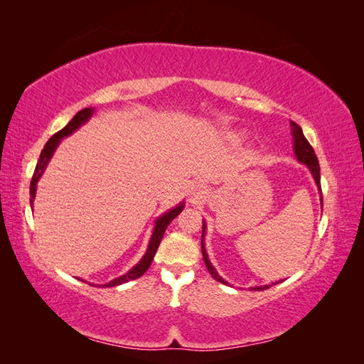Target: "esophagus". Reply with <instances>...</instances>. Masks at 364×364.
Instances as JSON below:
<instances>
[{"label": "esophagus", "instance_id": "1", "mask_svg": "<svg viewBox=\"0 0 364 364\" xmlns=\"http://www.w3.org/2000/svg\"><path fill=\"white\" fill-rule=\"evenodd\" d=\"M205 194H206V186L202 183H194L190 186L188 200L191 203H199L200 200L205 199Z\"/></svg>", "mask_w": 364, "mask_h": 364}]
</instances>
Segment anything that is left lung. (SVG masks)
Segmentation results:
<instances>
[{
	"mask_svg": "<svg viewBox=\"0 0 364 364\" xmlns=\"http://www.w3.org/2000/svg\"><path fill=\"white\" fill-rule=\"evenodd\" d=\"M290 127H291V136H293V151H294V156L296 159L299 161L301 164H305L308 170H310L313 179L317 185V190L318 193H321V203L323 206V200H322V188H321V167H318V161H317V156L314 155V150L313 147L310 146V142L306 141V138L304 136V132L301 129V126H297L294 121H290ZM205 232H206V223L203 222V228H202V255H203V259H205V264L206 267L209 270V273H211V277L214 279H217L218 282L222 284H228L222 277H220L218 272L215 270V267L211 264V261L208 259V253L205 250V243H203V238H205ZM282 281H277L273 284H267V285H257V287H250V290H255V291H261V290H267L270 289L272 285L274 284H279Z\"/></svg>",
	"mask_w": 364,
	"mask_h": 364,
	"instance_id": "8db88e82",
	"label": "left lung"
}]
</instances>
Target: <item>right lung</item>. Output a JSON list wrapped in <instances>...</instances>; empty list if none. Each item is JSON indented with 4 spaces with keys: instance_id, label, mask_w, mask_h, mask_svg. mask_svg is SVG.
<instances>
[{
    "instance_id": "right-lung-1",
    "label": "right lung",
    "mask_w": 364,
    "mask_h": 364,
    "mask_svg": "<svg viewBox=\"0 0 364 364\" xmlns=\"http://www.w3.org/2000/svg\"><path fill=\"white\" fill-rule=\"evenodd\" d=\"M94 114V107H85L82 109V111L77 112L73 119L70 121V123L65 126L62 130H59L58 134H54L48 141L46 147H43V150L41 151V156L38 159V164H36V168H35V173H33V178H31V182H30V206L33 208V202H35V197H36V190H38V182L41 179V176L43 174V171H46L48 162L51 161L54 151H56L58 146L60 144V139L70 136L71 134H74V132L79 129L80 126H83L87 119H90ZM185 208V202H181L176 205L174 208L168 209L167 213H164L162 215H159L156 220H155V226H153V232H151V237H150V241H149V246H147V250L144 253V257H142L139 259L138 264H135L134 267H132L127 273L121 274V277L109 281L107 284H103V285H98V287H115V285H121L124 282H129L130 279H136L139 277H142L147 272V269L150 267V264L153 261V257H155V253L159 247V243L165 234V229L168 228V225L173 222V220L178 217L182 209Z\"/></svg>"
}]
</instances>
